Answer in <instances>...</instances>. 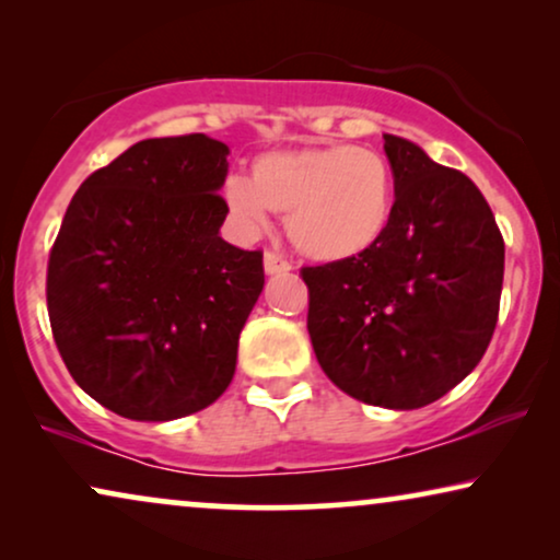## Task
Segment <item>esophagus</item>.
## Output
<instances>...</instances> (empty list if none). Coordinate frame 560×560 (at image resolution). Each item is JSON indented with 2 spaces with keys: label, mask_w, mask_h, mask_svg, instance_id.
<instances>
[{
  "label": "esophagus",
  "mask_w": 560,
  "mask_h": 560,
  "mask_svg": "<svg viewBox=\"0 0 560 560\" xmlns=\"http://www.w3.org/2000/svg\"><path fill=\"white\" fill-rule=\"evenodd\" d=\"M288 270H293L290 259H285L282 255H278V252H272V249L265 252V272L267 275H278V272H288Z\"/></svg>",
  "instance_id": "1"
}]
</instances>
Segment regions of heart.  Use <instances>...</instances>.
<instances>
[{
    "mask_svg": "<svg viewBox=\"0 0 560 560\" xmlns=\"http://www.w3.org/2000/svg\"><path fill=\"white\" fill-rule=\"evenodd\" d=\"M224 201L247 232H265L270 211L288 213V234L305 257L343 262L385 236L395 175L380 152L357 144L275 150L252 163V180H226Z\"/></svg>",
    "mask_w": 560,
    "mask_h": 560,
    "instance_id": "obj_1",
    "label": "heart"
}]
</instances>
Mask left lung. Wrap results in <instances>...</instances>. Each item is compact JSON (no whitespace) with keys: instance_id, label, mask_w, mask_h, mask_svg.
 Returning <instances> with one entry per match:
<instances>
[{"instance_id":"8db88e82","label":"left lung","mask_w":560,"mask_h":560,"mask_svg":"<svg viewBox=\"0 0 560 560\" xmlns=\"http://www.w3.org/2000/svg\"><path fill=\"white\" fill-rule=\"evenodd\" d=\"M395 211L364 255L303 267L320 370L366 405L416 410L454 389L492 341L504 240L479 188L385 135Z\"/></svg>"}]
</instances>
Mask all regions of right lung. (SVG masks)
Listing matches in <instances>:
<instances>
[{"label":"right lung","instance_id":"1","mask_svg":"<svg viewBox=\"0 0 560 560\" xmlns=\"http://www.w3.org/2000/svg\"><path fill=\"white\" fill-rule=\"evenodd\" d=\"M229 148L155 137L75 190L48 259L56 347L83 393L129 420H175L229 387L265 285L262 252L219 236Z\"/></svg>","mask_w":560,"mask_h":560}]
</instances>
